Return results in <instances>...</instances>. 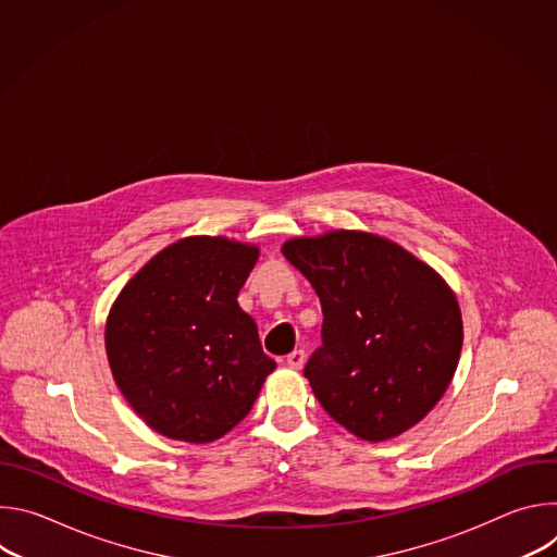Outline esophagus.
<instances>
[{"label": "esophagus", "instance_id": "obj_1", "mask_svg": "<svg viewBox=\"0 0 557 557\" xmlns=\"http://www.w3.org/2000/svg\"><path fill=\"white\" fill-rule=\"evenodd\" d=\"M304 361H306L304 350H293V352L286 357V366L293 368V370H299V368L304 366Z\"/></svg>", "mask_w": 557, "mask_h": 557}]
</instances>
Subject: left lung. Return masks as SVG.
Instances as JSON below:
<instances>
[{
  "instance_id": "obj_1",
  "label": "left lung",
  "mask_w": 557,
  "mask_h": 557,
  "mask_svg": "<svg viewBox=\"0 0 557 557\" xmlns=\"http://www.w3.org/2000/svg\"><path fill=\"white\" fill-rule=\"evenodd\" d=\"M284 258L322 301V342L304 368L317 401L381 443L423 421L449 387L462 317L447 282L383 235L335 228L293 237Z\"/></svg>"
}]
</instances>
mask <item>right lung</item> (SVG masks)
<instances>
[{"instance_id": "add662e5", "label": "right lung", "mask_w": 557, "mask_h": 557, "mask_svg": "<svg viewBox=\"0 0 557 557\" xmlns=\"http://www.w3.org/2000/svg\"><path fill=\"white\" fill-rule=\"evenodd\" d=\"M256 245L191 235L156 253L119 293L106 322L112 376L158 434L211 443L253 408L275 370L237 293Z\"/></svg>"}]
</instances>
